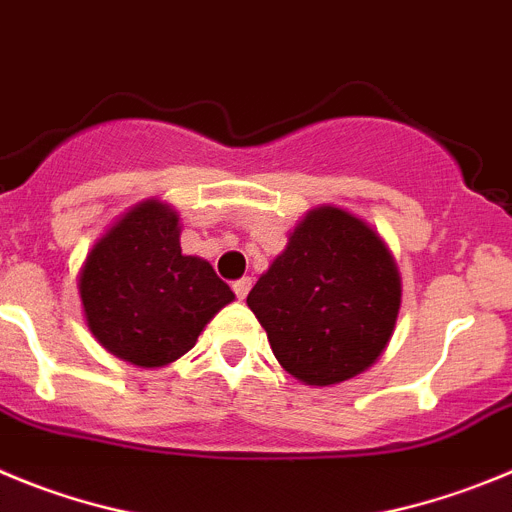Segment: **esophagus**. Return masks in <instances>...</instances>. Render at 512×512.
I'll list each match as a JSON object with an SVG mask.
<instances>
[{
	"label": "esophagus",
	"instance_id": "34e87169",
	"mask_svg": "<svg viewBox=\"0 0 512 512\" xmlns=\"http://www.w3.org/2000/svg\"><path fill=\"white\" fill-rule=\"evenodd\" d=\"M232 288H234V293H237L239 301H245L247 293H250V288H252V278H242V280H237V283H234Z\"/></svg>",
	"mask_w": 512,
	"mask_h": 512
}]
</instances>
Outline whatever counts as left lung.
Listing matches in <instances>:
<instances>
[{
    "label": "left lung",
    "instance_id": "obj_1",
    "mask_svg": "<svg viewBox=\"0 0 512 512\" xmlns=\"http://www.w3.org/2000/svg\"><path fill=\"white\" fill-rule=\"evenodd\" d=\"M403 280L385 239L352 211L316 206L247 296L288 375L329 388L362 375L398 324Z\"/></svg>",
    "mask_w": 512,
    "mask_h": 512
}]
</instances>
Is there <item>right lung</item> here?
Segmentation results:
<instances>
[{"instance_id": "add662e5", "label": "right lung", "mask_w": 512, "mask_h": 512, "mask_svg": "<svg viewBox=\"0 0 512 512\" xmlns=\"http://www.w3.org/2000/svg\"><path fill=\"white\" fill-rule=\"evenodd\" d=\"M96 342L137 367H165L199 342L234 293L214 267L181 252V216L160 199L124 211L78 270Z\"/></svg>"}]
</instances>
